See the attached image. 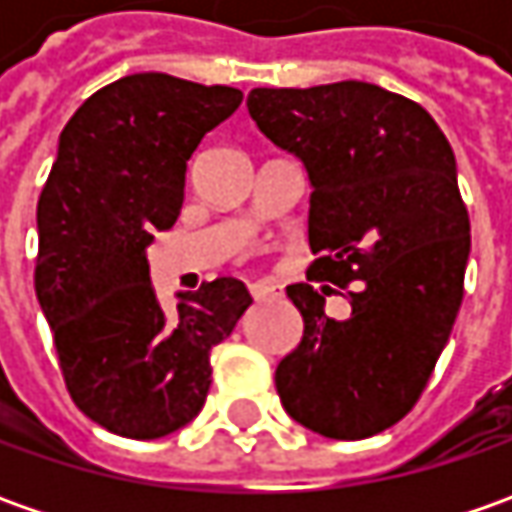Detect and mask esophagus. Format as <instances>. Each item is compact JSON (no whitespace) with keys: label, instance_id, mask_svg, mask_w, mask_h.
<instances>
[{"label":"esophagus","instance_id":"1","mask_svg":"<svg viewBox=\"0 0 512 512\" xmlns=\"http://www.w3.org/2000/svg\"><path fill=\"white\" fill-rule=\"evenodd\" d=\"M250 293L256 302H273V299L285 296V287L273 285V282H256V285H250Z\"/></svg>","mask_w":512,"mask_h":512}]
</instances>
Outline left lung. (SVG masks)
I'll use <instances>...</instances> for the list:
<instances>
[{
    "instance_id": "left-lung-1",
    "label": "left lung",
    "mask_w": 512,
    "mask_h": 512,
    "mask_svg": "<svg viewBox=\"0 0 512 512\" xmlns=\"http://www.w3.org/2000/svg\"><path fill=\"white\" fill-rule=\"evenodd\" d=\"M247 110L313 185L316 259L287 287L305 330L276 367L279 399L327 439L376 436L419 402L462 307L470 216L453 148L419 102L370 82L256 88ZM319 281L348 290L344 323Z\"/></svg>"
}]
</instances>
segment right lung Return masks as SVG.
<instances>
[{
	"label": "right lung",
	"mask_w": 512,
	"mask_h": 512,
	"mask_svg": "<svg viewBox=\"0 0 512 512\" xmlns=\"http://www.w3.org/2000/svg\"><path fill=\"white\" fill-rule=\"evenodd\" d=\"M242 105V90L133 73L73 113L36 205L33 285L76 407L125 439L187 424L210 390V350L253 302L222 276L173 313L150 285L145 245L185 202L187 159Z\"/></svg>",
	"instance_id": "obj_1"
}]
</instances>
